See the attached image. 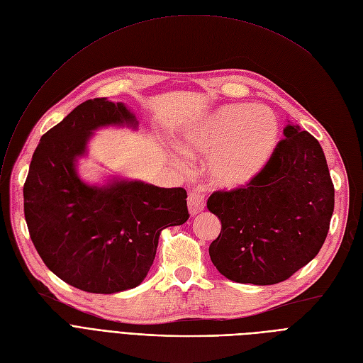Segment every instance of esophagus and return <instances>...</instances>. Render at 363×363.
<instances>
[{
    "instance_id": "34e87169",
    "label": "esophagus",
    "mask_w": 363,
    "mask_h": 363,
    "mask_svg": "<svg viewBox=\"0 0 363 363\" xmlns=\"http://www.w3.org/2000/svg\"><path fill=\"white\" fill-rule=\"evenodd\" d=\"M203 192H205L203 184H199V186L194 187L192 191L189 192L187 206H189V213H191V216H196L205 208V202H203L205 195H203Z\"/></svg>"
}]
</instances>
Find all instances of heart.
<instances>
[{"label":"heart","instance_id":"b5f03b06","mask_svg":"<svg viewBox=\"0 0 363 363\" xmlns=\"http://www.w3.org/2000/svg\"><path fill=\"white\" fill-rule=\"evenodd\" d=\"M278 118L266 106L236 103L186 127L179 146L208 158L211 182L224 189L245 186L260 174L278 143Z\"/></svg>","mask_w":363,"mask_h":363}]
</instances>
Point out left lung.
Listing matches in <instances>:
<instances>
[{
    "instance_id": "1",
    "label": "left lung",
    "mask_w": 363,
    "mask_h": 363,
    "mask_svg": "<svg viewBox=\"0 0 363 363\" xmlns=\"http://www.w3.org/2000/svg\"><path fill=\"white\" fill-rule=\"evenodd\" d=\"M245 187L217 191L206 202L221 221L210 245L217 270L239 284L273 285L312 262L334 213V184L323 150L298 125Z\"/></svg>"
}]
</instances>
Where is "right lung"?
I'll return each mask as SVG.
<instances>
[{
	"label": "right lung",
	"instance_id": "add662e5",
	"mask_svg": "<svg viewBox=\"0 0 363 363\" xmlns=\"http://www.w3.org/2000/svg\"><path fill=\"white\" fill-rule=\"evenodd\" d=\"M108 125L135 128L137 121L124 103H81L41 137L23 186L26 224L43 262L66 284L94 294L140 285L161 232L189 218L183 187L121 179L90 186L79 179L78 158L93 131Z\"/></svg>",
	"mask_w": 363,
	"mask_h": 363
}]
</instances>
